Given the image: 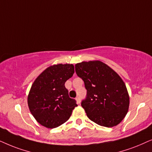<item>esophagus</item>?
<instances>
[{
	"label": "esophagus",
	"instance_id": "obj_1",
	"mask_svg": "<svg viewBox=\"0 0 152 152\" xmlns=\"http://www.w3.org/2000/svg\"><path fill=\"white\" fill-rule=\"evenodd\" d=\"M76 102H77L78 104H80V96H78L77 97H76Z\"/></svg>",
	"mask_w": 152,
	"mask_h": 152
}]
</instances>
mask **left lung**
<instances>
[{"label": "left lung", "mask_w": 152, "mask_h": 152, "mask_svg": "<svg viewBox=\"0 0 152 152\" xmlns=\"http://www.w3.org/2000/svg\"><path fill=\"white\" fill-rule=\"evenodd\" d=\"M75 67L87 90L81 106L88 118L105 127L120 124L129 107V95L122 78L99 60L80 62Z\"/></svg>", "instance_id": "8db88e82"}]
</instances>
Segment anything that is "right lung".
Returning <instances> with one entry per match:
<instances>
[{
	"instance_id": "1",
	"label": "right lung",
	"mask_w": 152,
	"mask_h": 152,
	"mask_svg": "<svg viewBox=\"0 0 152 152\" xmlns=\"http://www.w3.org/2000/svg\"><path fill=\"white\" fill-rule=\"evenodd\" d=\"M72 64H57L48 66L35 80L28 96L29 110L37 122L53 129L66 122L78 106L69 98L64 83L72 77Z\"/></svg>"
}]
</instances>
